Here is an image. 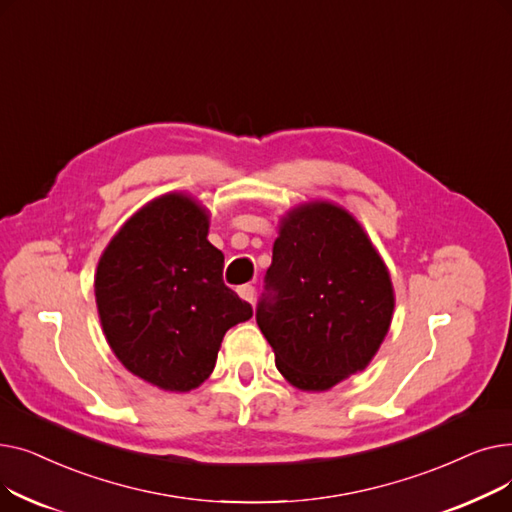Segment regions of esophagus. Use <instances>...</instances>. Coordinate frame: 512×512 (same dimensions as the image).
Returning a JSON list of instances; mask_svg holds the SVG:
<instances>
[{"instance_id": "obj_1", "label": "esophagus", "mask_w": 512, "mask_h": 512, "mask_svg": "<svg viewBox=\"0 0 512 512\" xmlns=\"http://www.w3.org/2000/svg\"><path fill=\"white\" fill-rule=\"evenodd\" d=\"M236 292L240 294L242 299L249 301L251 305L255 303V286H251V284H242V286H238V288H236Z\"/></svg>"}]
</instances>
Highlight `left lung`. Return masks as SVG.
Returning a JSON list of instances; mask_svg holds the SVG:
<instances>
[{
  "mask_svg": "<svg viewBox=\"0 0 512 512\" xmlns=\"http://www.w3.org/2000/svg\"><path fill=\"white\" fill-rule=\"evenodd\" d=\"M257 303L276 367L301 390H328L369 365L388 334L394 290L361 224L315 201L280 222Z\"/></svg>",
  "mask_w": 512,
  "mask_h": 512,
  "instance_id": "left-lung-1",
  "label": "left lung"
}]
</instances>
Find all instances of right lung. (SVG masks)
<instances>
[{
  "instance_id": "1",
  "label": "right lung",
  "mask_w": 512,
  "mask_h": 512,
  "mask_svg": "<svg viewBox=\"0 0 512 512\" xmlns=\"http://www.w3.org/2000/svg\"><path fill=\"white\" fill-rule=\"evenodd\" d=\"M209 213L191 197L153 199L103 251L95 299L120 363L170 392L203 384L224 334L253 307L224 284V255L207 240Z\"/></svg>"
}]
</instances>
